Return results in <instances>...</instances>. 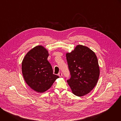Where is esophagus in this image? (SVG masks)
<instances>
[{
    "instance_id": "obj_1",
    "label": "esophagus",
    "mask_w": 121,
    "mask_h": 121,
    "mask_svg": "<svg viewBox=\"0 0 121 121\" xmlns=\"http://www.w3.org/2000/svg\"><path fill=\"white\" fill-rule=\"evenodd\" d=\"M58 75V76H59L60 77H61L62 76V73L61 72H59Z\"/></svg>"
}]
</instances>
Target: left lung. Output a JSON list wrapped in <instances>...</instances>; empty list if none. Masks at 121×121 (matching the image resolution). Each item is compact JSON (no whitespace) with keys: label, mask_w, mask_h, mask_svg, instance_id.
I'll list each match as a JSON object with an SVG mask.
<instances>
[{"label":"left lung","mask_w":121,"mask_h":121,"mask_svg":"<svg viewBox=\"0 0 121 121\" xmlns=\"http://www.w3.org/2000/svg\"><path fill=\"white\" fill-rule=\"evenodd\" d=\"M71 78L67 80L72 93L81 97L90 93L97 84L99 67L97 57L87 46L78 45L66 54Z\"/></svg>","instance_id":"obj_1"}]
</instances>
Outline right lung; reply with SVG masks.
I'll return each mask as SVG.
<instances>
[{
  "label": "right lung",
  "instance_id": "add662e5",
  "mask_svg": "<svg viewBox=\"0 0 121 121\" xmlns=\"http://www.w3.org/2000/svg\"><path fill=\"white\" fill-rule=\"evenodd\" d=\"M48 52L42 45L36 46L27 53L22 62V73L29 87L43 93L52 86L59 78L53 74L52 67L47 60Z\"/></svg>",
  "mask_w": 121,
  "mask_h": 121
}]
</instances>
